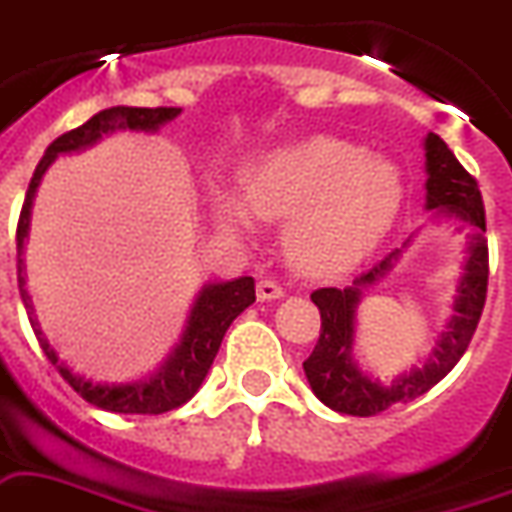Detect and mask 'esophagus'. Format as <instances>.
Returning a JSON list of instances; mask_svg holds the SVG:
<instances>
[{
    "label": "esophagus",
    "mask_w": 512,
    "mask_h": 512,
    "mask_svg": "<svg viewBox=\"0 0 512 512\" xmlns=\"http://www.w3.org/2000/svg\"><path fill=\"white\" fill-rule=\"evenodd\" d=\"M281 297H284V286L276 284V281L263 278V281L257 284V299H260V302H270V299H281Z\"/></svg>",
    "instance_id": "34e87169"
}]
</instances>
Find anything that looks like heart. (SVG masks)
Listing matches in <instances>:
<instances>
[{
	"label": "heart",
	"mask_w": 512,
	"mask_h": 512,
	"mask_svg": "<svg viewBox=\"0 0 512 512\" xmlns=\"http://www.w3.org/2000/svg\"><path fill=\"white\" fill-rule=\"evenodd\" d=\"M244 205L218 199L228 226L257 218L286 220V252L307 273H339L360 263L389 231L402 205V178L392 162L350 141L313 139L268 149L244 165Z\"/></svg>",
	"instance_id": "1"
}]
</instances>
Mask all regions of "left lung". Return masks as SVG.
Masks as SVG:
<instances>
[{
    "label": "left lung",
    "mask_w": 512,
    "mask_h": 512,
    "mask_svg": "<svg viewBox=\"0 0 512 512\" xmlns=\"http://www.w3.org/2000/svg\"><path fill=\"white\" fill-rule=\"evenodd\" d=\"M426 173H429L426 207L463 220L473 231L471 242H468L465 273L460 278L458 297H455V315H452L442 339L436 342L426 365L400 376L392 386H384L378 378L371 381L368 376H363L352 360L355 310L360 305V294L365 286L376 284L378 278H384L394 268L410 239L402 244V249L389 252L368 273L357 276L355 284L347 289H334V286L315 289L310 299L321 310V336H318L313 355L307 357L302 368H305L315 397L336 413L368 418V415L384 413L386 407L397 405V402H410L426 394L458 365L481 321L486 284H489V249H486L484 239L486 218L479 184L436 134L426 136Z\"/></svg>",
    "instance_id": "1"
}]
</instances>
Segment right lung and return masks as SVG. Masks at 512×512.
Masks as SVG:
<instances>
[{
    "instance_id": "1",
    "label": "right lung",
    "mask_w": 512,
    "mask_h": 512,
    "mask_svg": "<svg viewBox=\"0 0 512 512\" xmlns=\"http://www.w3.org/2000/svg\"><path fill=\"white\" fill-rule=\"evenodd\" d=\"M178 112H181V107H110V110L97 112L83 126L57 136L47 147L36 170H33V178L28 184L23 210H20L18 218V234H15L18 236V289L20 299L26 305L33 334L39 339L44 355L49 357V363L60 371V376L81 394L83 400L102 407V410H110V413L160 415L189 402L202 386V381H205L228 326L234 323L236 315L244 313L255 302V278L242 276L234 278V281H226V284H207L199 292L194 307H191L184 339L173 350V355L165 360L160 371L152 373L149 378H141V381H131V384H97V381H89L81 373H73L68 365L62 363L57 352L52 350V344L47 342V336L41 334L39 321L33 315L31 294L26 289V263H23V244H26L28 236L31 205L33 197H36V186L41 184V176L47 173V168L57 155H68V152L91 147L102 136L115 134V131H157L168 120L176 118Z\"/></svg>"
}]
</instances>
